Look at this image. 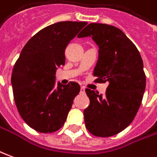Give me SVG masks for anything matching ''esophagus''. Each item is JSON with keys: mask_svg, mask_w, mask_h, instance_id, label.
Listing matches in <instances>:
<instances>
[{"mask_svg": "<svg viewBox=\"0 0 157 157\" xmlns=\"http://www.w3.org/2000/svg\"><path fill=\"white\" fill-rule=\"evenodd\" d=\"M80 94H85V87H83V86H82V87H81V90H80Z\"/></svg>", "mask_w": 157, "mask_h": 157, "instance_id": "esophagus-1", "label": "esophagus"}]
</instances>
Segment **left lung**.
<instances>
[{
  "instance_id": "obj_1",
  "label": "left lung",
  "mask_w": 157,
  "mask_h": 157,
  "mask_svg": "<svg viewBox=\"0 0 157 157\" xmlns=\"http://www.w3.org/2000/svg\"><path fill=\"white\" fill-rule=\"evenodd\" d=\"M77 36H92L98 46L94 68L96 82H109L105 95L86 88L89 106L84 109L87 130L97 137H110L124 130L140 109L146 78L139 50L120 29L89 24Z\"/></svg>"
}]
</instances>
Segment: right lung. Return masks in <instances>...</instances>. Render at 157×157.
Returning a JSON list of instances; mask_svg holds the SVG:
<instances>
[{
	"label": "right lung",
	"mask_w": 157,
	"mask_h": 157,
	"mask_svg": "<svg viewBox=\"0 0 157 157\" xmlns=\"http://www.w3.org/2000/svg\"><path fill=\"white\" fill-rule=\"evenodd\" d=\"M86 22L63 21L37 32L22 49L12 73L17 109L23 120L40 132H53L64 124L81 87L71 82L55 87V73L64 65L67 45Z\"/></svg>",
	"instance_id": "add662e5"
}]
</instances>
